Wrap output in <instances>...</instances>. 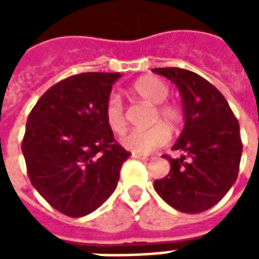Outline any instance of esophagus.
Here are the masks:
<instances>
[{"mask_svg":"<svg viewBox=\"0 0 259 259\" xmlns=\"http://www.w3.org/2000/svg\"><path fill=\"white\" fill-rule=\"evenodd\" d=\"M132 157L136 158V159H140V161H144V162H147V161H150V157H146V155H141V154H137V152H133V154H132Z\"/></svg>","mask_w":259,"mask_h":259,"instance_id":"obj_1","label":"esophagus"}]
</instances>
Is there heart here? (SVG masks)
<instances>
[{"instance_id": "b5f03b06", "label": "heart", "mask_w": 259, "mask_h": 259, "mask_svg": "<svg viewBox=\"0 0 259 259\" xmlns=\"http://www.w3.org/2000/svg\"><path fill=\"white\" fill-rule=\"evenodd\" d=\"M130 90L133 96L137 97L141 101L150 105H157L154 122L162 120L165 124L158 123L148 130L130 132L129 135H126L122 139V144L137 154H151L168 143L170 132L167 127L172 130L178 127V124L182 120V112L174 104H162L169 96V87L162 79L154 74H146L137 79ZM104 115L107 124L112 132L120 135L126 130L127 126L126 113H124L123 104L118 96L112 94L111 97H108L104 107Z\"/></svg>"}]
</instances>
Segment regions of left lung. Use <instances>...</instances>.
I'll use <instances>...</instances> for the list:
<instances>
[{"instance_id": "8db88e82", "label": "left lung", "mask_w": 259, "mask_h": 259, "mask_svg": "<svg viewBox=\"0 0 259 259\" xmlns=\"http://www.w3.org/2000/svg\"><path fill=\"white\" fill-rule=\"evenodd\" d=\"M179 89L185 127L166 155L169 174L154 187L163 201L185 213L204 212L222 200L239 175L243 152L239 120L226 98L200 74L180 68H155Z\"/></svg>"}]
</instances>
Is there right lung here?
<instances>
[{
  "label": "right lung",
  "instance_id": "1",
  "mask_svg": "<svg viewBox=\"0 0 259 259\" xmlns=\"http://www.w3.org/2000/svg\"><path fill=\"white\" fill-rule=\"evenodd\" d=\"M120 76L89 72L66 77L42 94L27 118L22 152L29 179L66 217H84L101 206L130 157L104 115Z\"/></svg>",
  "mask_w": 259,
  "mask_h": 259
}]
</instances>
